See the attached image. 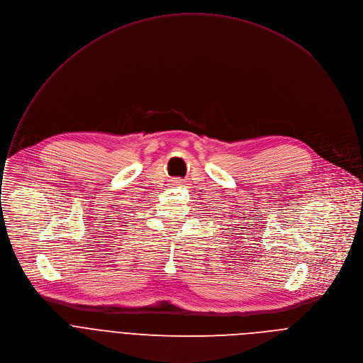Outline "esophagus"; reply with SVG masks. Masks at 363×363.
Here are the masks:
<instances>
[{"label": "esophagus", "mask_w": 363, "mask_h": 363, "mask_svg": "<svg viewBox=\"0 0 363 363\" xmlns=\"http://www.w3.org/2000/svg\"><path fill=\"white\" fill-rule=\"evenodd\" d=\"M173 184H182L180 180H173Z\"/></svg>", "instance_id": "obj_1"}]
</instances>
